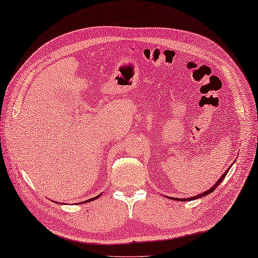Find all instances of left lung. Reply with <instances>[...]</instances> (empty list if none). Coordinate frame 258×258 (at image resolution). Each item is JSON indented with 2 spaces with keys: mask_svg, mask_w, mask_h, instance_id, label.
Returning a JSON list of instances; mask_svg holds the SVG:
<instances>
[{
  "mask_svg": "<svg viewBox=\"0 0 258 258\" xmlns=\"http://www.w3.org/2000/svg\"><path fill=\"white\" fill-rule=\"evenodd\" d=\"M230 168V167H229ZM229 168H228V169L227 170H226L224 173H223V175L222 176H220V178H219V179L217 180V182L216 183H215V185L212 187V188H209L208 189V190H206V191H205V192H203V194H199V195H196V196H194V197H190V198H183V199H179V198H175V199H177V201H183V202H186V201H188V202H190V201H194V199H197V198H202V197H204V196H206V195H209V194L210 192H213L214 190H215V189H216L218 186H219V183L220 182H222L223 180H224V178H225V176L226 175H227V172L229 171Z\"/></svg>",
  "mask_w": 258,
  "mask_h": 258,
  "instance_id": "obj_1",
  "label": "left lung"
}]
</instances>
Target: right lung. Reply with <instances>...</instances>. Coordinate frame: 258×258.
Here are the masks:
<instances>
[{"label": "right lung", "instance_id": "obj_1", "mask_svg": "<svg viewBox=\"0 0 258 258\" xmlns=\"http://www.w3.org/2000/svg\"><path fill=\"white\" fill-rule=\"evenodd\" d=\"M101 196V194H100V195H98L97 197H94V198H91V199H88V201H86V202H83V203H89V202H92V201H94V199H97L98 197H100Z\"/></svg>", "mask_w": 258, "mask_h": 258}]
</instances>
